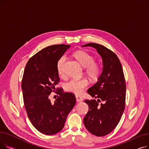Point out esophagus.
Here are the masks:
<instances>
[{
  "instance_id": "obj_1",
  "label": "esophagus",
  "mask_w": 149,
  "mask_h": 149,
  "mask_svg": "<svg viewBox=\"0 0 149 149\" xmlns=\"http://www.w3.org/2000/svg\"><path fill=\"white\" fill-rule=\"evenodd\" d=\"M76 101L77 102H81L83 101V98L79 96H76Z\"/></svg>"
}]
</instances>
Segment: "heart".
Masks as SVG:
<instances>
[{
    "mask_svg": "<svg viewBox=\"0 0 149 149\" xmlns=\"http://www.w3.org/2000/svg\"><path fill=\"white\" fill-rule=\"evenodd\" d=\"M75 57L80 62V63L85 68V73L92 80H96L101 73V66L98 62L95 61V58L91 54L83 51H77L74 54ZM66 62V57H61L57 63V71L60 76L65 75L64 66ZM89 84L86 79L81 80H71L65 84L66 91L75 93L76 95H81L84 89Z\"/></svg>",
    "mask_w": 149,
    "mask_h": 149,
    "instance_id": "1",
    "label": "heart"
}]
</instances>
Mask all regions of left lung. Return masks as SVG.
I'll use <instances>...</instances> for the list:
<instances>
[{
	"label": "left lung",
	"instance_id": "obj_1",
	"mask_svg": "<svg viewBox=\"0 0 149 149\" xmlns=\"http://www.w3.org/2000/svg\"><path fill=\"white\" fill-rule=\"evenodd\" d=\"M83 46L95 48L103 59L102 73L98 81L88 90L95 99L84 100L89 111L83 119L90 133L103 136L116 127L124 112L126 92L124 75L121 62L113 51L97 43H89Z\"/></svg>",
	"mask_w": 149,
	"mask_h": 149
}]
</instances>
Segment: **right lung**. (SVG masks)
<instances>
[{
    "label": "right lung",
    "mask_w": 149,
    "mask_h": 149,
    "mask_svg": "<svg viewBox=\"0 0 149 149\" xmlns=\"http://www.w3.org/2000/svg\"><path fill=\"white\" fill-rule=\"evenodd\" d=\"M70 46L60 44L45 48L29 58L23 72L22 89L28 116L38 131L47 135L63 129L76 103L74 93L56 88L60 82L58 61ZM55 91L59 96L52 103L49 97Z\"/></svg>",
    "instance_id": "obj_1"
}]
</instances>
